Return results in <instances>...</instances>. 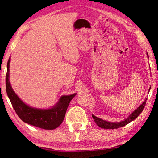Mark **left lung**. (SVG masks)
<instances>
[{
    "instance_id": "left-lung-1",
    "label": "left lung",
    "mask_w": 158,
    "mask_h": 158,
    "mask_svg": "<svg viewBox=\"0 0 158 158\" xmlns=\"http://www.w3.org/2000/svg\"><path fill=\"white\" fill-rule=\"evenodd\" d=\"M147 56L148 58V55L147 53ZM151 89V87H150L149 90ZM149 90L148 93H149ZM146 100L147 98L145 99L143 102L141 104V105L139 106V107L135 109L132 114H131L129 116H128L127 118L124 119V121H122L121 122H116V123H113V122H109V121H104V120L100 118L96 117L94 115L92 114V117L94 119V121L95 122V123L97 124L99 127H100L102 128H104V129H117V128L123 127L125 125H126L127 124L129 123L132 122L134 120L137 118L139 116V114L141 113V111L143 110L144 106L146 105Z\"/></svg>"
}]
</instances>
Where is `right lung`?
Returning <instances> with one entry per match:
<instances>
[{"label": "right lung", "instance_id": "add662e5", "mask_svg": "<svg viewBox=\"0 0 158 158\" xmlns=\"http://www.w3.org/2000/svg\"><path fill=\"white\" fill-rule=\"evenodd\" d=\"M10 58L7 65L5 78L6 92L18 116L23 122L33 126L44 130L56 129L63 121L69 104L76 95V93L61 96L58 102L50 109H42L32 107L23 102L12 89L10 82Z\"/></svg>", "mask_w": 158, "mask_h": 158}]
</instances>
